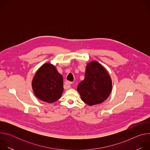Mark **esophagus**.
I'll use <instances>...</instances> for the list:
<instances>
[{"instance_id":"obj_1","label":"esophagus","mask_w":150,"mask_h":150,"mask_svg":"<svg viewBox=\"0 0 150 150\" xmlns=\"http://www.w3.org/2000/svg\"><path fill=\"white\" fill-rule=\"evenodd\" d=\"M65 85H67V86H68V87H71V85L73 83V82L67 81H66L65 82Z\"/></svg>"}]
</instances>
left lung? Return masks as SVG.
Instances as JSON below:
<instances>
[{
  "instance_id": "1",
  "label": "left lung",
  "mask_w": 150,
  "mask_h": 150,
  "mask_svg": "<svg viewBox=\"0 0 150 150\" xmlns=\"http://www.w3.org/2000/svg\"><path fill=\"white\" fill-rule=\"evenodd\" d=\"M112 88L110 75L97 61L88 63L85 78L78 85L81 100L89 105L103 103L109 96Z\"/></svg>"
}]
</instances>
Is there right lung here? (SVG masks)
Masks as SVG:
<instances>
[{
  "mask_svg": "<svg viewBox=\"0 0 150 150\" xmlns=\"http://www.w3.org/2000/svg\"><path fill=\"white\" fill-rule=\"evenodd\" d=\"M63 76L50 63L41 66L35 74L32 87L40 100L52 103L59 100L63 91Z\"/></svg>",
  "mask_w": 150,
  "mask_h": 150,
  "instance_id": "1",
  "label": "right lung"
}]
</instances>
